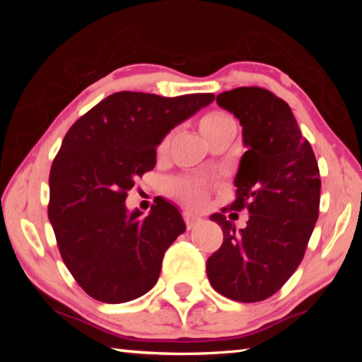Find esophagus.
I'll use <instances>...</instances> for the list:
<instances>
[{"mask_svg": "<svg viewBox=\"0 0 362 362\" xmlns=\"http://www.w3.org/2000/svg\"><path fill=\"white\" fill-rule=\"evenodd\" d=\"M183 218H185V223H187V228L192 230L193 226L199 225L201 222H203V217L198 216V214H194L192 211H185L183 212Z\"/></svg>", "mask_w": 362, "mask_h": 362, "instance_id": "34e87169", "label": "esophagus"}]
</instances>
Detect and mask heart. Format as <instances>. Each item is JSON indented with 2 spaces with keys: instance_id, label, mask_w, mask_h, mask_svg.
Returning <instances> with one entry per match:
<instances>
[{
  "instance_id": "1",
  "label": "heart",
  "mask_w": 362,
  "mask_h": 362,
  "mask_svg": "<svg viewBox=\"0 0 362 362\" xmlns=\"http://www.w3.org/2000/svg\"><path fill=\"white\" fill-rule=\"evenodd\" d=\"M198 129L201 136H203V139L207 140L212 136H216V134H220L228 129H236V126L230 115H226L223 112H212V113H207L199 119ZM168 145H169V137H166L161 144H159L158 150L161 153L166 151ZM170 192H173L175 196H179V198L185 201V203L194 204V206L203 204L206 199V185L201 180H196V179H179V180L170 182Z\"/></svg>"
}]
</instances>
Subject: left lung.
I'll use <instances>...</instances> for the list:
<instances>
[{"mask_svg":"<svg viewBox=\"0 0 362 362\" xmlns=\"http://www.w3.org/2000/svg\"><path fill=\"white\" fill-rule=\"evenodd\" d=\"M217 105L243 126L247 151L240 159L230 211L246 209L249 220L236 230L223 214H212L223 243L207 259L206 272L222 296L260 302L278 292L303 259L320 214V169L291 107L273 93L238 88L218 94Z\"/></svg>","mask_w":362,"mask_h":362,"instance_id":"1","label":"left lung"}]
</instances>
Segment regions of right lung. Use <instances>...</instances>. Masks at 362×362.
Wrapping results in <instances>:
<instances>
[{
	"label": "right lung",
	"instance_id": "obj_1",
	"mask_svg": "<svg viewBox=\"0 0 362 362\" xmlns=\"http://www.w3.org/2000/svg\"><path fill=\"white\" fill-rule=\"evenodd\" d=\"M214 99L122 90L66 132L49 174L47 216L66 268L88 296L124 303L156 284L164 252L187 226L163 198L146 217L129 212L127 192L155 168L163 139Z\"/></svg>",
	"mask_w": 362,
	"mask_h": 362
}]
</instances>
